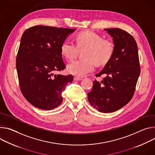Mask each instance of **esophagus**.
I'll list each match as a JSON object with an SVG mask.
<instances>
[{
    "label": "esophagus",
    "mask_w": 155,
    "mask_h": 155,
    "mask_svg": "<svg viewBox=\"0 0 155 155\" xmlns=\"http://www.w3.org/2000/svg\"><path fill=\"white\" fill-rule=\"evenodd\" d=\"M81 80H82V79L79 78V77H74V81H81Z\"/></svg>",
    "instance_id": "obj_1"
}]
</instances>
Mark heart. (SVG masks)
Segmentation results:
<instances>
[{"label": "heart", "mask_w": 155, "mask_h": 155, "mask_svg": "<svg viewBox=\"0 0 155 155\" xmlns=\"http://www.w3.org/2000/svg\"><path fill=\"white\" fill-rule=\"evenodd\" d=\"M77 45L70 41H64L61 47L62 55L68 60H73L77 56L79 49L83 51L85 58L76 60L69 64V73L79 77H84L94 70L95 62L98 65L107 63L114 53V45L108 39H103L101 36L92 31H84L76 36Z\"/></svg>", "instance_id": "b5f03b06"}]
</instances>
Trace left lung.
I'll return each mask as SVG.
<instances>
[{
  "label": "left lung",
  "mask_w": 155,
  "mask_h": 155,
  "mask_svg": "<svg viewBox=\"0 0 155 155\" xmlns=\"http://www.w3.org/2000/svg\"><path fill=\"white\" fill-rule=\"evenodd\" d=\"M113 38L114 53L103 70L96 74L105 77L94 81L87 94L92 107L101 113H111L123 108L132 99L140 68L138 47L134 38L120 28L105 29Z\"/></svg>",
  "instance_id": "obj_1"
}]
</instances>
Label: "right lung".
Listing matches in <instances>:
<instances>
[{"mask_svg": "<svg viewBox=\"0 0 155 155\" xmlns=\"http://www.w3.org/2000/svg\"><path fill=\"white\" fill-rule=\"evenodd\" d=\"M76 30L39 25L23 34L16 67L21 91L35 107L50 110L61 104V94L73 76L54 72L66 68L61 47Z\"/></svg>", "mask_w": 155, "mask_h": 155, "instance_id": "add662e5", "label": "right lung"}]
</instances>
